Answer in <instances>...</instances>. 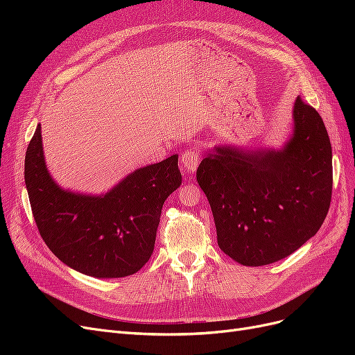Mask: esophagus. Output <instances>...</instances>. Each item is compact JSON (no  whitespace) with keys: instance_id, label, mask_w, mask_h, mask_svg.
<instances>
[{"instance_id":"34e87169","label":"esophagus","mask_w":355,"mask_h":355,"mask_svg":"<svg viewBox=\"0 0 355 355\" xmlns=\"http://www.w3.org/2000/svg\"><path fill=\"white\" fill-rule=\"evenodd\" d=\"M200 158H201V154H200V151H197V149H194V148L187 149V151L180 157L182 170H184L188 175L194 173L200 164Z\"/></svg>"}]
</instances>
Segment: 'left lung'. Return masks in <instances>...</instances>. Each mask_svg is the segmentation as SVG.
<instances>
[{"label": "left lung", "mask_w": 355, "mask_h": 355, "mask_svg": "<svg viewBox=\"0 0 355 355\" xmlns=\"http://www.w3.org/2000/svg\"><path fill=\"white\" fill-rule=\"evenodd\" d=\"M231 259L262 266L283 259L323 225L331 200V145L320 114L297 98L293 132L280 149L214 146L197 168Z\"/></svg>", "instance_id": "obj_1"}]
</instances>
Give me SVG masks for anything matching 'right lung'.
Listing matches in <instances>:
<instances>
[{
    "label": "right lung",
    "mask_w": 355,
    "mask_h": 355,
    "mask_svg": "<svg viewBox=\"0 0 355 355\" xmlns=\"http://www.w3.org/2000/svg\"><path fill=\"white\" fill-rule=\"evenodd\" d=\"M25 184L38 231L55 256L81 274L121 278L151 257L161 209L182 175L175 154L101 196L63 189L47 170L38 124L26 149Z\"/></svg>",
    "instance_id": "right-lung-1"
}]
</instances>
